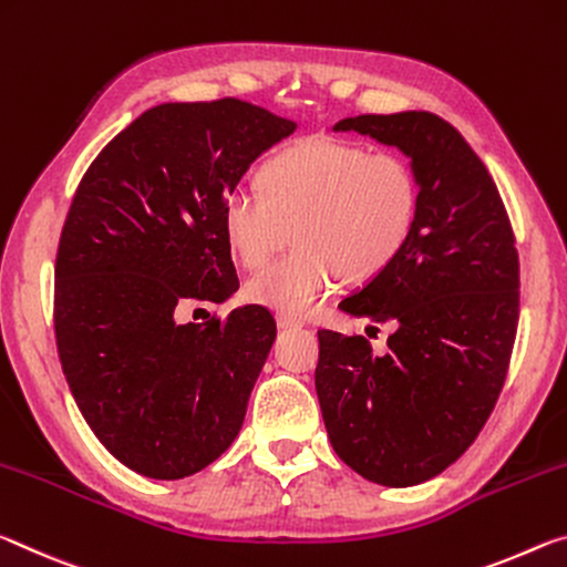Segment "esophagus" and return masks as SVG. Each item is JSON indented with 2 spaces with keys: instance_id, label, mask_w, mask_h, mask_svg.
I'll return each instance as SVG.
<instances>
[{
  "instance_id": "34e87169",
  "label": "esophagus",
  "mask_w": 567,
  "mask_h": 567,
  "mask_svg": "<svg viewBox=\"0 0 567 567\" xmlns=\"http://www.w3.org/2000/svg\"><path fill=\"white\" fill-rule=\"evenodd\" d=\"M278 329H301L303 321L301 319H293V317H284V313H278L276 317Z\"/></svg>"
}]
</instances>
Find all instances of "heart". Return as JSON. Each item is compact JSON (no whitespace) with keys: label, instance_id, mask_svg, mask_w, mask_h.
<instances>
[{"label":"heart","instance_id":"obj_1","mask_svg":"<svg viewBox=\"0 0 567 567\" xmlns=\"http://www.w3.org/2000/svg\"><path fill=\"white\" fill-rule=\"evenodd\" d=\"M258 193H230L220 234L236 261L264 266L246 299L284 317H306L347 284H369L392 266L420 220V181L402 155L367 151L337 137H303L274 153L256 173Z\"/></svg>","mask_w":567,"mask_h":567}]
</instances>
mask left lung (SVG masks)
Segmentation results:
<instances>
[{
    "label": "left lung",
    "mask_w": 567,
    "mask_h": 567,
    "mask_svg": "<svg viewBox=\"0 0 567 567\" xmlns=\"http://www.w3.org/2000/svg\"><path fill=\"white\" fill-rule=\"evenodd\" d=\"M399 147L420 181V220L404 254L339 303L392 321L389 351L319 331L317 394L333 452L384 487L432 480L465 452L495 410L519 317L513 226L493 175L447 120L424 110L344 117Z\"/></svg>",
    "instance_id": "obj_1"
}]
</instances>
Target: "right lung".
<instances>
[{
    "mask_svg": "<svg viewBox=\"0 0 567 567\" xmlns=\"http://www.w3.org/2000/svg\"><path fill=\"white\" fill-rule=\"evenodd\" d=\"M296 130L250 102H165L82 175L54 264V337L82 416L137 475L181 480L238 437L276 339L264 306L178 323L238 289L220 206Z\"/></svg>",
    "mask_w": 567,
    "mask_h": 567,
    "instance_id": "right-lung-1",
    "label": "right lung"
}]
</instances>
